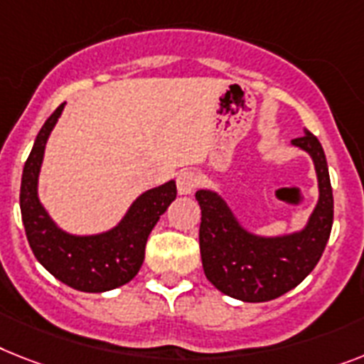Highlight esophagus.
<instances>
[{
  "label": "esophagus",
  "mask_w": 364,
  "mask_h": 364,
  "mask_svg": "<svg viewBox=\"0 0 364 364\" xmlns=\"http://www.w3.org/2000/svg\"><path fill=\"white\" fill-rule=\"evenodd\" d=\"M197 184H199V176L195 171L184 169L180 171L178 176H176V188H178L180 195H189L197 188Z\"/></svg>",
  "instance_id": "34e87169"
}]
</instances>
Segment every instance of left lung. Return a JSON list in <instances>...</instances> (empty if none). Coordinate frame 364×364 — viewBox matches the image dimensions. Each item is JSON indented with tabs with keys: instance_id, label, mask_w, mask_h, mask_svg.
Wrapping results in <instances>:
<instances>
[{
	"instance_id": "1",
	"label": "left lung",
	"mask_w": 364,
	"mask_h": 364,
	"mask_svg": "<svg viewBox=\"0 0 364 364\" xmlns=\"http://www.w3.org/2000/svg\"><path fill=\"white\" fill-rule=\"evenodd\" d=\"M292 145L314 161L320 199L299 232L262 238L247 232L221 197L199 189V245L204 275L219 292L249 303L269 301L296 288L322 257L333 227V189L323 149L316 135L305 132Z\"/></svg>"
}]
</instances>
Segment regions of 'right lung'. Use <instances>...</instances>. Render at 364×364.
<instances>
[{"label":"right lung","mask_w":364,"mask_h":364,"mask_svg":"<svg viewBox=\"0 0 364 364\" xmlns=\"http://www.w3.org/2000/svg\"><path fill=\"white\" fill-rule=\"evenodd\" d=\"M57 107L38 132L23 165L20 210L27 242L38 262L53 277L81 292H106L130 283L145 260L150 230L176 199L175 180L139 195L115 229L95 236H72L57 227L38 200L37 184L50 132L61 117Z\"/></svg>","instance_id":"1"}]
</instances>
